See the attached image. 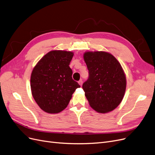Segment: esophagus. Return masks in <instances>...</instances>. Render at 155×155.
<instances>
[{"mask_svg":"<svg viewBox=\"0 0 155 155\" xmlns=\"http://www.w3.org/2000/svg\"><path fill=\"white\" fill-rule=\"evenodd\" d=\"M82 83H83V82H82V79H81L80 80V81H78V84H79V85L81 86H82Z\"/></svg>","mask_w":155,"mask_h":155,"instance_id":"1","label":"esophagus"}]
</instances>
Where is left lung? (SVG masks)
Returning a JSON list of instances; mask_svg holds the SVG:
<instances>
[{
	"label": "left lung",
	"mask_w": 155,
	"mask_h": 155,
	"mask_svg": "<svg viewBox=\"0 0 155 155\" xmlns=\"http://www.w3.org/2000/svg\"><path fill=\"white\" fill-rule=\"evenodd\" d=\"M84 59L89 78L82 88L89 105L98 113L114 110L122 102L126 89V74L120 64L106 51H86Z\"/></svg>",
	"instance_id": "1"
}]
</instances>
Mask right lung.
I'll return each mask as SVG.
<instances>
[{"label":"right lung","instance_id":"add662e5","mask_svg":"<svg viewBox=\"0 0 155 155\" xmlns=\"http://www.w3.org/2000/svg\"><path fill=\"white\" fill-rule=\"evenodd\" d=\"M74 53L53 50L40 60L31 74L33 97L41 109L58 113L66 108L76 89L81 86L73 80L69 68Z\"/></svg>","mask_w":155,"mask_h":155}]
</instances>
